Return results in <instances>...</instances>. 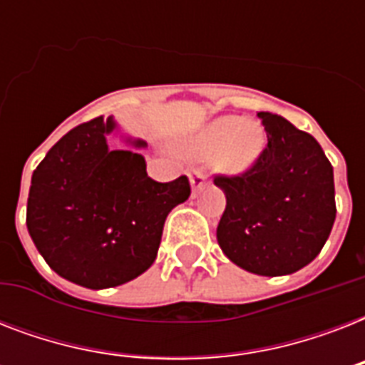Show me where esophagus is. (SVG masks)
Wrapping results in <instances>:
<instances>
[{"mask_svg": "<svg viewBox=\"0 0 365 365\" xmlns=\"http://www.w3.org/2000/svg\"><path fill=\"white\" fill-rule=\"evenodd\" d=\"M189 182H191L193 195H197L200 189L206 185V176L202 174V170H199V168H191V170H189Z\"/></svg>", "mask_w": 365, "mask_h": 365, "instance_id": "obj_1", "label": "esophagus"}]
</instances>
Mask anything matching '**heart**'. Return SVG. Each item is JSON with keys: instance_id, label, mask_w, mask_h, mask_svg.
Returning <instances> with one entry per match:
<instances>
[{"instance_id": "1", "label": "heart", "mask_w": 365, "mask_h": 365, "mask_svg": "<svg viewBox=\"0 0 365 365\" xmlns=\"http://www.w3.org/2000/svg\"><path fill=\"white\" fill-rule=\"evenodd\" d=\"M191 157H212L216 168L227 174H240L257 163L265 149L263 126L254 119L237 115L217 117L182 143Z\"/></svg>"}]
</instances>
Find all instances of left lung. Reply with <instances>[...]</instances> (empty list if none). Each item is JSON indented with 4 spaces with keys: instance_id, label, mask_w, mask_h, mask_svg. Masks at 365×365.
Returning a JSON list of instances; mask_svg holds the SVG:
<instances>
[{
    "instance_id": "8db88e82",
    "label": "left lung",
    "mask_w": 365,
    "mask_h": 365,
    "mask_svg": "<svg viewBox=\"0 0 365 365\" xmlns=\"http://www.w3.org/2000/svg\"><path fill=\"white\" fill-rule=\"evenodd\" d=\"M267 145L239 176H216L227 206L217 225L223 254L240 269L282 277L309 265L335 222L334 166L320 143L284 117L259 111Z\"/></svg>"
}]
</instances>
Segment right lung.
Segmentation results:
<instances>
[{
	"label": "right lung",
	"mask_w": 365,
	"mask_h": 365,
	"mask_svg": "<svg viewBox=\"0 0 365 365\" xmlns=\"http://www.w3.org/2000/svg\"><path fill=\"white\" fill-rule=\"evenodd\" d=\"M115 128L113 117H96L60 138L31 174L26 208L28 233L47 265L91 289L121 286L148 271L166 216L191 195L187 176L155 182L143 155L108 148Z\"/></svg>",
	"instance_id": "add662e5"
}]
</instances>
